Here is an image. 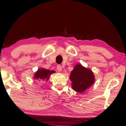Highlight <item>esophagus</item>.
Wrapping results in <instances>:
<instances>
[{
	"label": "esophagus",
	"instance_id": "esophagus-1",
	"mask_svg": "<svg viewBox=\"0 0 126 126\" xmlns=\"http://www.w3.org/2000/svg\"><path fill=\"white\" fill-rule=\"evenodd\" d=\"M57 70L58 72H61L62 70V66L61 65H57Z\"/></svg>",
	"mask_w": 126,
	"mask_h": 126
}]
</instances>
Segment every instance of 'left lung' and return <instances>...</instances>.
I'll list each match as a JSON object with an SVG mask.
<instances>
[{"label": "left lung", "mask_w": 126, "mask_h": 126, "mask_svg": "<svg viewBox=\"0 0 126 126\" xmlns=\"http://www.w3.org/2000/svg\"><path fill=\"white\" fill-rule=\"evenodd\" d=\"M72 88L78 93L84 92L94 82V75L90 69L77 63L74 67L69 77Z\"/></svg>", "instance_id": "8db88e82"}]
</instances>
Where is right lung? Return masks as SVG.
I'll list each match as a JSON object with an SVG mask.
<instances>
[{
	"instance_id": "1",
	"label": "right lung",
	"mask_w": 126,
	"mask_h": 126,
	"mask_svg": "<svg viewBox=\"0 0 126 126\" xmlns=\"http://www.w3.org/2000/svg\"><path fill=\"white\" fill-rule=\"evenodd\" d=\"M54 70H47L45 68H39L37 72L34 73L33 79L38 82L47 81L49 80V77L51 74L54 73Z\"/></svg>"
}]
</instances>
